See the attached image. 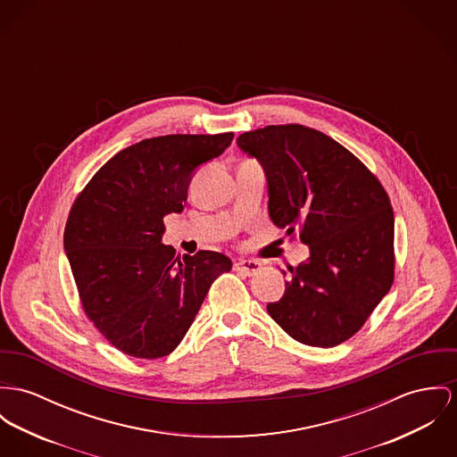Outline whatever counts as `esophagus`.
I'll use <instances>...</instances> for the list:
<instances>
[{
	"label": "esophagus",
	"mask_w": 457,
	"mask_h": 457,
	"mask_svg": "<svg viewBox=\"0 0 457 457\" xmlns=\"http://www.w3.org/2000/svg\"><path fill=\"white\" fill-rule=\"evenodd\" d=\"M262 268V264L259 261H253V259H240L235 262V270L244 273L245 277H252L255 273H259Z\"/></svg>",
	"instance_id": "1"
}]
</instances>
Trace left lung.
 <instances>
[{
  "label": "left lung",
  "instance_id": "8db88e82",
  "mask_svg": "<svg viewBox=\"0 0 457 457\" xmlns=\"http://www.w3.org/2000/svg\"><path fill=\"white\" fill-rule=\"evenodd\" d=\"M237 145L264 170L273 224L310 248L268 313L303 345L345 343L393 283L395 215L385 187L346 147L303 125L245 132Z\"/></svg>",
  "mask_w": 457,
  "mask_h": 457
}]
</instances>
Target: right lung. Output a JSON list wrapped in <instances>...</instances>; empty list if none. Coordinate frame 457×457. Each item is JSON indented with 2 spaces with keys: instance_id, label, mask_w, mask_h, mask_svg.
Instances as JSON below:
<instances>
[{
  "instance_id": "right-lung-1",
  "label": "right lung",
  "mask_w": 457,
  "mask_h": 457,
  "mask_svg": "<svg viewBox=\"0 0 457 457\" xmlns=\"http://www.w3.org/2000/svg\"><path fill=\"white\" fill-rule=\"evenodd\" d=\"M233 134L163 136L114 154L76 198L64 250L87 316L120 352L160 358L176 350L213 280L233 262L220 252L176 255L162 244L195 172Z\"/></svg>"
}]
</instances>
